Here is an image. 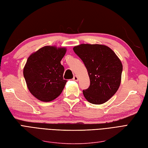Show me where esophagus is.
Listing matches in <instances>:
<instances>
[{"label": "esophagus", "mask_w": 148, "mask_h": 148, "mask_svg": "<svg viewBox=\"0 0 148 148\" xmlns=\"http://www.w3.org/2000/svg\"><path fill=\"white\" fill-rule=\"evenodd\" d=\"M73 80L74 81L77 82V81L78 80V76H77V75H75L73 78Z\"/></svg>", "instance_id": "1"}]
</instances>
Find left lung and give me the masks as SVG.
I'll return each instance as SVG.
<instances>
[{"instance_id": "left-lung-1", "label": "left lung", "mask_w": 148, "mask_h": 148, "mask_svg": "<svg viewBox=\"0 0 148 148\" xmlns=\"http://www.w3.org/2000/svg\"><path fill=\"white\" fill-rule=\"evenodd\" d=\"M74 52L84 63L90 81L83 90L90 103L100 105L107 102L119 88L122 71L121 60L112 49L103 45L81 44Z\"/></svg>"}]
</instances>
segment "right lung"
Segmentation results:
<instances>
[{"instance_id":"right-lung-1","label":"right lung","mask_w":148,"mask_h":148,"mask_svg":"<svg viewBox=\"0 0 148 148\" xmlns=\"http://www.w3.org/2000/svg\"><path fill=\"white\" fill-rule=\"evenodd\" d=\"M65 47L43 46L28 57L23 75L29 91L42 102H51L62 93L66 80L60 62Z\"/></svg>"}]
</instances>
